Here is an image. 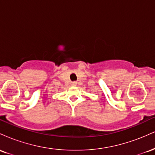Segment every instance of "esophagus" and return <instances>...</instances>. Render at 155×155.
<instances>
[{"label":"esophagus","mask_w":155,"mask_h":155,"mask_svg":"<svg viewBox=\"0 0 155 155\" xmlns=\"http://www.w3.org/2000/svg\"><path fill=\"white\" fill-rule=\"evenodd\" d=\"M76 84H77V82H76V81H73V82H72V84L73 85H76Z\"/></svg>","instance_id":"34e87169"}]
</instances>
